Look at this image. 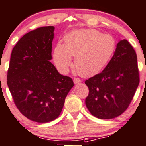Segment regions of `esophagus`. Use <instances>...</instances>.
<instances>
[{"label":"esophagus","mask_w":146,"mask_h":146,"mask_svg":"<svg viewBox=\"0 0 146 146\" xmlns=\"http://www.w3.org/2000/svg\"><path fill=\"white\" fill-rule=\"evenodd\" d=\"M73 81H74V84H79L81 83V80H80L79 78H74Z\"/></svg>","instance_id":"esophagus-1"}]
</instances>
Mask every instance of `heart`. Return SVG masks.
Instances as JSON below:
<instances>
[{
    "mask_svg": "<svg viewBox=\"0 0 146 146\" xmlns=\"http://www.w3.org/2000/svg\"><path fill=\"white\" fill-rule=\"evenodd\" d=\"M64 44L58 42L53 59L58 70L67 74L74 64L85 77L97 74L110 60L116 47L114 37L93 29L75 30L64 36Z\"/></svg>",
    "mask_w": 146,
    "mask_h": 146,
    "instance_id": "obj_1",
    "label": "heart"
}]
</instances>
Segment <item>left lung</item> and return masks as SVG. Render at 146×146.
Here are the masks:
<instances>
[{
  "mask_svg": "<svg viewBox=\"0 0 146 146\" xmlns=\"http://www.w3.org/2000/svg\"><path fill=\"white\" fill-rule=\"evenodd\" d=\"M139 81L136 51L127 40H120L102 72L85 81L89 89L88 109L98 118L119 116L131 103Z\"/></svg>",
  "mask_w": 146,
  "mask_h": 146,
  "instance_id": "1",
  "label": "left lung"
}]
</instances>
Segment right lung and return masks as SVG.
<instances>
[{
  "label": "right lung",
  "instance_id": "obj_1",
  "mask_svg": "<svg viewBox=\"0 0 146 146\" xmlns=\"http://www.w3.org/2000/svg\"><path fill=\"white\" fill-rule=\"evenodd\" d=\"M54 26L31 31L19 40L11 54L7 84L19 111L29 120L48 123L57 118L74 86L51 60Z\"/></svg>",
  "mask_w": 146,
  "mask_h": 146
}]
</instances>
